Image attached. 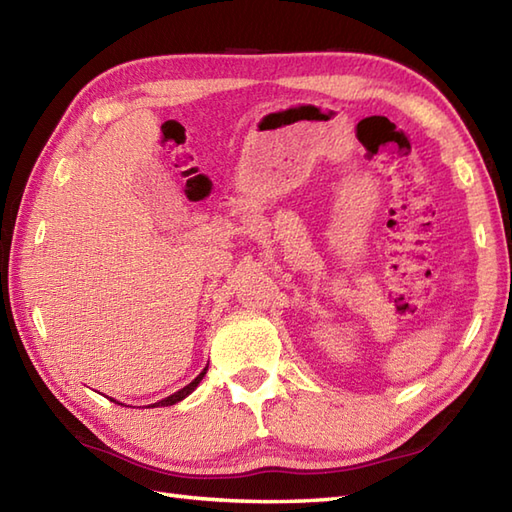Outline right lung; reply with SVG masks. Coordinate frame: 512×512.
Wrapping results in <instances>:
<instances>
[{
    "label": "right lung",
    "instance_id": "1",
    "mask_svg": "<svg viewBox=\"0 0 512 512\" xmlns=\"http://www.w3.org/2000/svg\"><path fill=\"white\" fill-rule=\"evenodd\" d=\"M205 373H207V368H205V371H202L196 379H194V382H189L185 388H181V390H176L174 392V395H170V397H165V399H161V401H157V403H150V406H174V403H178V401H183L187 395H192V392L196 390V386L202 382V377H205ZM113 401V399H111Z\"/></svg>",
    "mask_w": 512,
    "mask_h": 512
}]
</instances>
